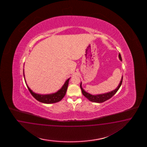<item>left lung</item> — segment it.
<instances>
[{
    "instance_id": "left-lung-1",
    "label": "left lung",
    "mask_w": 147,
    "mask_h": 147,
    "mask_svg": "<svg viewBox=\"0 0 147 147\" xmlns=\"http://www.w3.org/2000/svg\"><path fill=\"white\" fill-rule=\"evenodd\" d=\"M119 59L121 61H122V60L120 54H119ZM122 80H123V76H122L120 82L119 86H117V87L115 90H113L111 92H109L107 93L98 94V95H92L86 92L85 90L82 88V86H81V85H82L81 82V84H80V88L81 89L82 94L85 96L86 98H87V99H88L90 101H92V102H93L102 103L107 101L108 99L111 98L114 94H115L117 92V90L119 89L121 86L122 85Z\"/></svg>"
}]
</instances>
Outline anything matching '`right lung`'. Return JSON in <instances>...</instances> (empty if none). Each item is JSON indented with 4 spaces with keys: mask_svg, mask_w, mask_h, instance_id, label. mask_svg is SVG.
<instances>
[{
    "mask_svg": "<svg viewBox=\"0 0 147 147\" xmlns=\"http://www.w3.org/2000/svg\"><path fill=\"white\" fill-rule=\"evenodd\" d=\"M23 74H24L25 81H26L25 78V75H24V70L23 71ZM69 79H70V78L68 79L66 81V82H65L64 85H63L61 88L59 89L56 93L50 94H46V95L39 94H36L33 92L31 89L29 88L28 85H27L26 82V84L27 88L29 90L32 95L35 98L36 100H38L40 102L50 104V103H53L59 102L65 96V94L66 93L68 85V82H69Z\"/></svg>",
    "mask_w": 147,
    "mask_h": 147,
    "instance_id": "obj_1",
    "label": "right lung"
}]
</instances>
